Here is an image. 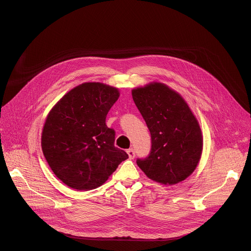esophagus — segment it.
Listing matches in <instances>:
<instances>
[{
    "label": "esophagus",
    "mask_w": 251,
    "mask_h": 251,
    "mask_svg": "<svg viewBox=\"0 0 251 251\" xmlns=\"http://www.w3.org/2000/svg\"><path fill=\"white\" fill-rule=\"evenodd\" d=\"M127 154H128V156H129V159L132 160V159L135 158V151H134L133 148L128 149V150H127Z\"/></svg>",
    "instance_id": "1"
}]
</instances>
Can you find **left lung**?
Masks as SVG:
<instances>
[{"label":"left lung","instance_id":"obj_1","mask_svg":"<svg viewBox=\"0 0 251 251\" xmlns=\"http://www.w3.org/2000/svg\"><path fill=\"white\" fill-rule=\"evenodd\" d=\"M133 100L151 134V151L137 165L151 180L180 183L196 170L202 151L197 118L183 97L163 83L132 90Z\"/></svg>","mask_w":251,"mask_h":251}]
</instances>
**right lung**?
<instances>
[{
  "label": "right lung",
  "instance_id": "obj_1",
  "mask_svg": "<svg viewBox=\"0 0 251 251\" xmlns=\"http://www.w3.org/2000/svg\"><path fill=\"white\" fill-rule=\"evenodd\" d=\"M118 98L115 87L86 82L67 92L49 113L42 149L66 186L78 191L96 189L128 159L125 151L114 146L115 131L105 123Z\"/></svg>",
  "mask_w": 251,
  "mask_h": 251
}]
</instances>
